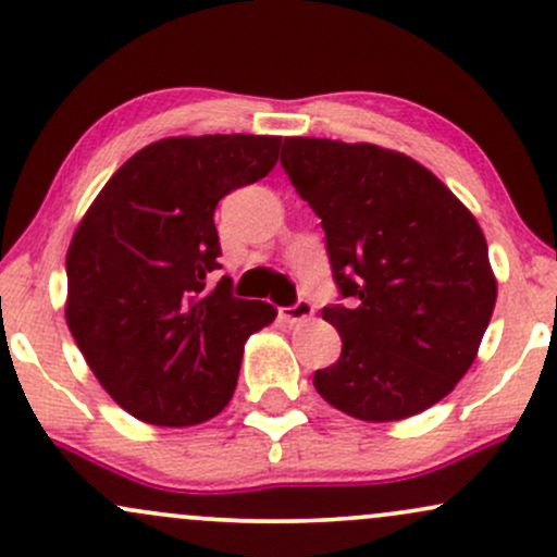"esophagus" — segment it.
Returning <instances> with one entry per match:
<instances>
[{"instance_id": "1", "label": "esophagus", "mask_w": 557, "mask_h": 557, "mask_svg": "<svg viewBox=\"0 0 557 557\" xmlns=\"http://www.w3.org/2000/svg\"><path fill=\"white\" fill-rule=\"evenodd\" d=\"M311 317H314V306H311V300H306V298H300L298 304L285 306V309H280V319H283L285 324L309 322Z\"/></svg>"}]
</instances>
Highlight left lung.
I'll list each match as a JSON object with an SVG mask.
<instances>
[{
    "instance_id": "8db88e82",
    "label": "left lung",
    "mask_w": 557,
    "mask_h": 557,
    "mask_svg": "<svg viewBox=\"0 0 557 557\" xmlns=\"http://www.w3.org/2000/svg\"><path fill=\"white\" fill-rule=\"evenodd\" d=\"M283 168L322 220L350 306H327L343 354L314 387L361 421L443 400L474 363L497 300L476 216L417 159L374 144L285 138Z\"/></svg>"
}]
</instances>
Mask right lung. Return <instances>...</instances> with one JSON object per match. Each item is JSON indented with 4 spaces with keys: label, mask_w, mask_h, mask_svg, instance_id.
<instances>
[{
    "label": "right lung",
    "mask_w": 557,
    "mask_h": 557,
    "mask_svg": "<svg viewBox=\"0 0 557 557\" xmlns=\"http://www.w3.org/2000/svg\"><path fill=\"white\" fill-rule=\"evenodd\" d=\"M280 136H172L136 151L83 214L67 248V327L110 398L154 426L209 421L233 398L243 345L274 322L230 296L214 209L270 175Z\"/></svg>",
    "instance_id": "add662e5"
}]
</instances>
